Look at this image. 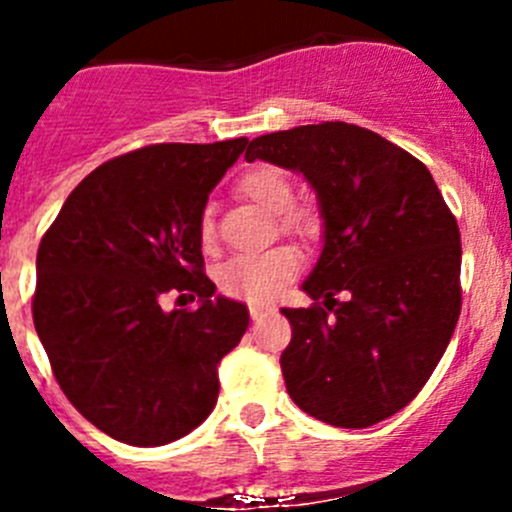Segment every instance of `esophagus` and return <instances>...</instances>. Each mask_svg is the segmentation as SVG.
<instances>
[{"label": "esophagus", "mask_w": 512, "mask_h": 512, "mask_svg": "<svg viewBox=\"0 0 512 512\" xmlns=\"http://www.w3.org/2000/svg\"><path fill=\"white\" fill-rule=\"evenodd\" d=\"M248 312H251L253 320H259V318H264L266 312H269V307H264V305H248Z\"/></svg>", "instance_id": "esophagus-1"}]
</instances>
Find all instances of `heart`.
I'll list each match as a JSON object with an SVG mask.
<instances>
[{
	"label": "heart",
	"instance_id": "1",
	"mask_svg": "<svg viewBox=\"0 0 512 512\" xmlns=\"http://www.w3.org/2000/svg\"><path fill=\"white\" fill-rule=\"evenodd\" d=\"M241 192L251 202L264 207L266 212L282 217V228L297 233L302 238H312L318 233V217L310 210H292L295 205V184L289 182L284 171L274 166H259L248 171L241 179ZM202 246L210 248L215 243V220L212 210H205L200 217ZM302 259L295 248L277 246L264 253H246L233 256L220 266L217 282L225 295L248 302H266L277 297L292 279L300 274Z\"/></svg>",
	"mask_w": 512,
	"mask_h": 512
}]
</instances>
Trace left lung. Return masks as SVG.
Wrapping results in <instances>:
<instances>
[{"mask_svg": "<svg viewBox=\"0 0 512 512\" xmlns=\"http://www.w3.org/2000/svg\"><path fill=\"white\" fill-rule=\"evenodd\" d=\"M256 158L305 176L323 217V251L302 282L315 305L282 307L289 397L328 425L369 428L423 390L454 336L456 217L418 158L359 125L261 135L246 151Z\"/></svg>", "mask_w": 512, "mask_h": 512, "instance_id": "left-lung-1", "label": "left lung"}]
</instances>
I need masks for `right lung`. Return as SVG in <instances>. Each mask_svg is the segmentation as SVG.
<instances>
[{
    "label": "right lung",
    "instance_id": "add662e5",
    "mask_svg": "<svg viewBox=\"0 0 512 512\" xmlns=\"http://www.w3.org/2000/svg\"><path fill=\"white\" fill-rule=\"evenodd\" d=\"M246 143H158L112 158L40 241L35 330L63 395L115 441L164 446L215 408L217 364L241 343L248 307L215 295L202 271L200 217ZM169 291L201 305L166 313Z\"/></svg>",
    "mask_w": 512,
    "mask_h": 512
}]
</instances>
